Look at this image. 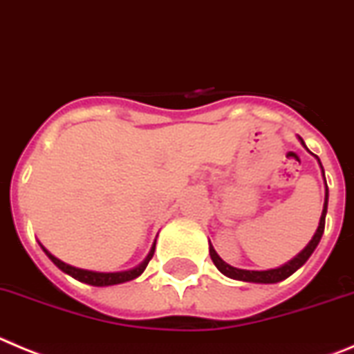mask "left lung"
I'll return each mask as SVG.
<instances>
[{
	"label": "left lung",
	"instance_id": "8db88e82",
	"mask_svg": "<svg viewBox=\"0 0 354 354\" xmlns=\"http://www.w3.org/2000/svg\"><path fill=\"white\" fill-rule=\"evenodd\" d=\"M298 141H300L301 145H304V148L308 151V148L305 146L304 139H301L300 136H298ZM314 157H316V155H314ZM317 162H319V158H317ZM319 165H321V162H319ZM321 171H323V176H324L323 165H321ZM324 185H326V180H324ZM326 209H328V187H326V192H324V205H323V212H321L319 225H317V229H316V232H314L312 240L308 241L307 247H305L300 254H296L291 261L284 263L282 266H279V268H272V270L234 268V266H231V264L225 263L224 259H221V256L215 252L213 245L209 243V256H212L213 264H215L216 268H218V272L224 273V275L229 277V279L241 280V282H254V284H277V282H280V280H284V279H288V277H291L298 268H301V266L307 263L308 257L312 256V252L316 250L317 243L321 241V236H323V232H324V218H326Z\"/></svg>",
	"mask_w": 354,
	"mask_h": 354
}]
</instances>
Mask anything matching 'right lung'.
I'll list each match as a JSON object with an SVG mask.
<instances>
[{
    "mask_svg": "<svg viewBox=\"0 0 354 354\" xmlns=\"http://www.w3.org/2000/svg\"><path fill=\"white\" fill-rule=\"evenodd\" d=\"M40 247H42V250L46 252V256L49 257V259L53 261V263L56 264V266H58L63 273H66V275H70V277H74V279L79 280V282H84V284H90V286H97V288L123 284V282H129V280L138 279V277L146 270L149 259L153 257V252H155V243H153L151 245V248H149L148 256L145 257V261H142L141 264H138V266L132 270H125V272H93V270L75 268V266H72V264L63 263L62 259H58L56 256H53V254H50L42 243H40Z\"/></svg>",
    "mask_w": 354,
    "mask_h": 354,
    "instance_id": "obj_1",
    "label": "right lung"
}]
</instances>
